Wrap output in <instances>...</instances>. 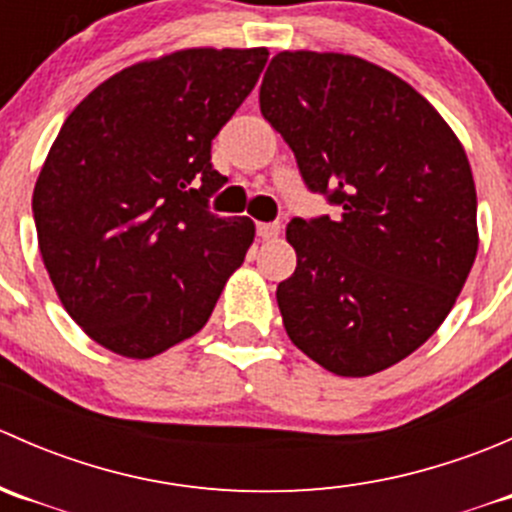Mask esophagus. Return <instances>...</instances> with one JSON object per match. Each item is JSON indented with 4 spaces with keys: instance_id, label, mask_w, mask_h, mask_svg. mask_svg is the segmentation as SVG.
<instances>
[{
    "instance_id": "obj_1",
    "label": "esophagus",
    "mask_w": 512,
    "mask_h": 512,
    "mask_svg": "<svg viewBox=\"0 0 512 512\" xmlns=\"http://www.w3.org/2000/svg\"><path fill=\"white\" fill-rule=\"evenodd\" d=\"M280 235V225L277 223H257V237L260 240H275Z\"/></svg>"
}]
</instances>
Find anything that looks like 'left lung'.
I'll return each mask as SVG.
<instances>
[{
  "label": "left lung",
  "mask_w": 512,
  "mask_h": 512,
  "mask_svg": "<svg viewBox=\"0 0 512 512\" xmlns=\"http://www.w3.org/2000/svg\"><path fill=\"white\" fill-rule=\"evenodd\" d=\"M260 111L304 185L339 208L287 225L297 270L277 304L289 339L332 374L389 369L441 327L476 262L466 151L406 81L349 54H277Z\"/></svg>",
  "instance_id": "obj_1"
}]
</instances>
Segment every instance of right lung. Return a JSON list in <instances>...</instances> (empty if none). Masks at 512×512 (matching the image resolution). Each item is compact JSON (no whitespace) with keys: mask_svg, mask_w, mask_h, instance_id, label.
Instances as JSON below:
<instances>
[{"mask_svg":"<svg viewBox=\"0 0 512 512\" xmlns=\"http://www.w3.org/2000/svg\"><path fill=\"white\" fill-rule=\"evenodd\" d=\"M267 49H185L118 71L71 111L36 180L41 260L76 324L148 359L193 337L255 237L210 213V148Z\"/></svg>","mask_w":512,"mask_h":512,"instance_id":"right-lung-1","label":"right lung"}]
</instances>
